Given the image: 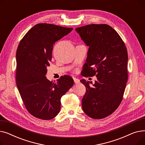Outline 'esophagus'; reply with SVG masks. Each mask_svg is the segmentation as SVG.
<instances>
[{"instance_id":"34e87169","label":"esophagus","mask_w":145,"mask_h":145,"mask_svg":"<svg viewBox=\"0 0 145 145\" xmlns=\"http://www.w3.org/2000/svg\"><path fill=\"white\" fill-rule=\"evenodd\" d=\"M73 79H74V83H76V84H79V83H80V80H79V79H77V78H73Z\"/></svg>"}]
</instances>
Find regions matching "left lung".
<instances>
[{
	"label": "left lung",
	"instance_id": "1",
	"mask_svg": "<svg viewBox=\"0 0 145 145\" xmlns=\"http://www.w3.org/2000/svg\"><path fill=\"white\" fill-rule=\"evenodd\" d=\"M89 46L83 76H96L93 87L80 80L86 91L82 99V109L91 118L101 119L116 110L123 97L128 79L127 52L116 30L106 24H92L76 28Z\"/></svg>",
	"mask_w": 145,
	"mask_h": 145
}]
</instances>
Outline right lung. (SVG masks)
Instances as JSON below:
<instances>
[{
    "label": "right lung",
    "instance_id": "right-lung-1",
    "mask_svg": "<svg viewBox=\"0 0 145 145\" xmlns=\"http://www.w3.org/2000/svg\"><path fill=\"white\" fill-rule=\"evenodd\" d=\"M72 30L38 24L29 30L18 45L16 85L26 109L35 118L50 120L56 117L60 112L61 97L73 85L70 76L63 75L56 82L46 77L53 44Z\"/></svg>",
    "mask_w": 145,
    "mask_h": 145
}]
</instances>
